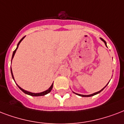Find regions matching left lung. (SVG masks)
<instances>
[{
  "mask_svg": "<svg viewBox=\"0 0 124 124\" xmlns=\"http://www.w3.org/2000/svg\"><path fill=\"white\" fill-rule=\"evenodd\" d=\"M101 40H102V41H104V43H105V45H107L106 41H105V40H104L103 39H102L101 38ZM106 86H107V85H106ZM105 87H104L103 88V89L101 90L100 91L97 92H96V93H92V94H90V95H81V94H78V93H75V92H74V93H76V94H77V95H79V96H82V97H90V96H94V95H96V94H98V93H100V92H101L102 90H103L104 89V88H105Z\"/></svg>",
  "mask_w": 124,
  "mask_h": 124,
  "instance_id": "1",
  "label": "left lung"
}]
</instances>
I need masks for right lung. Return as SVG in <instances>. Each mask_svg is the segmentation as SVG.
Returning <instances> with one entry per match:
<instances>
[{
    "label": "right lung",
    "instance_id": "add662e5",
    "mask_svg": "<svg viewBox=\"0 0 124 124\" xmlns=\"http://www.w3.org/2000/svg\"><path fill=\"white\" fill-rule=\"evenodd\" d=\"M25 37V36H24ZM24 37H23V38L22 39H21L20 41H19V42L17 44V48H16V49L14 51V53H13V55H12V59H13V58H14V54H15V53H16V50L17 49V48L18 47H19V43H21V41H22L23 39H24ZM11 73H12V77H13V79H14V75H13V73H12V68H11ZM18 86V85H17ZM53 84H52V85L51 86V87L49 88L48 90H45V91L43 92H41V93H32V92H28V91H26V90H23V88H21V87H19V86H18V87L21 90H22L24 93H26V94H28V95H30V96H44V95H46V94H47L48 93H49L51 91V90L52 88H53Z\"/></svg>",
    "mask_w": 124,
    "mask_h": 124
}]
</instances>
